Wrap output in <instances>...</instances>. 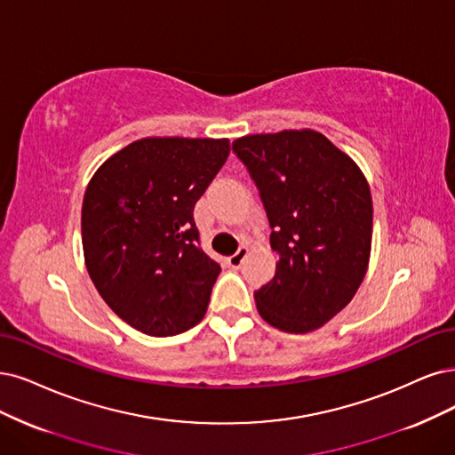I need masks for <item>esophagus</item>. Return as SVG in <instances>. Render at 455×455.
<instances>
[{
    "label": "esophagus",
    "mask_w": 455,
    "mask_h": 455,
    "mask_svg": "<svg viewBox=\"0 0 455 455\" xmlns=\"http://www.w3.org/2000/svg\"><path fill=\"white\" fill-rule=\"evenodd\" d=\"M247 253H249V249H247L245 245H242V247L236 251V253H234L232 257H228V266H230V267H240V266L243 264Z\"/></svg>",
    "instance_id": "esophagus-1"
}]
</instances>
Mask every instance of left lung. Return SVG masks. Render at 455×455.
I'll return each mask as SVG.
<instances>
[{
  "label": "left lung",
  "instance_id": "left-lung-1",
  "mask_svg": "<svg viewBox=\"0 0 455 455\" xmlns=\"http://www.w3.org/2000/svg\"><path fill=\"white\" fill-rule=\"evenodd\" d=\"M232 149L257 183L277 255L274 279L255 292L257 309L281 331L318 330L348 306L367 272L369 183L313 129L247 134Z\"/></svg>",
  "mask_w": 455,
  "mask_h": 455
}]
</instances>
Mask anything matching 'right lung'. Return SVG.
Wrapping results in <instances>:
<instances>
[{
  "label": "right lung",
  "instance_id": "obj_1",
  "mask_svg": "<svg viewBox=\"0 0 455 455\" xmlns=\"http://www.w3.org/2000/svg\"><path fill=\"white\" fill-rule=\"evenodd\" d=\"M228 154V139L148 137L90 180L84 260L100 298L134 330L166 338L204 316L221 266L200 249L193 210Z\"/></svg>",
  "mask_w": 455,
  "mask_h": 455
}]
</instances>
